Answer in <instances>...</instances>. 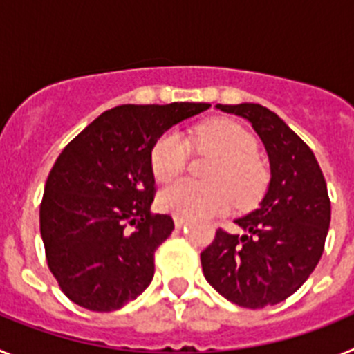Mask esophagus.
Listing matches in <instances>:
<instances>
[{
	"label": "esophagus",
	"mask_w": 354,
	"mask_h": 354,
	"mask_svg": "<svg viewBox=\"0 0 354 354\" xmlns=\"http://www.w3.org/2000/svg\"><path fill=\"white\" fill-rule=\"evenodd\" d=\"M174 223H175V227L180 228L186 225V220H184V218H179V216H174Z\"/></svg>",
	"instance_id": "esophagus-1"
}]
</instances>
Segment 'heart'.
Returning <instances> with one entry per match:
<instances>
[{
    "label": "heart",
    "instance_id": "1",
    "mask_svg": "<svg viewBox=\"0 0 354 354\" xmlns=\"http://www.w3.org/2000/svg\"><path fill=\"white\" fill-rule=\"evenodd\" d=\"M200 149L220 156L211 174L212 186L180 180L159 193V207L186 220H207L225 214L234 204H253L264 187V170L255 159L257 142L243 126L232 120H214L192 134ZM187 142L177 131H168L154 143L150 168L158 183L180 175L187 162Z\"/></svg>",
    "mask_w": 354,
    "mask_h": 354
}]
</instances>
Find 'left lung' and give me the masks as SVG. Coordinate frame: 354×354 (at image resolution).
<instances>
[{"label": "left lung", "mask_w": 354, "mask_h": 354, "mask_svg": "<svg viewBox=\"0 0 354 354\" xmlns=\"http://www.w3.org/2000/svg\"><path fill=\"white\" fill-rule=\"evenodd\" d=\"M216 108L252 124L271 179L259 207L236 220L245 234L218 228L200 253L204 277L239 306L277 305L305 283L323 255L331 218L326 180L310 147L271 109L253 102Z\"/></svg>", "instance_id": "left-lung-1"}]
</instances>
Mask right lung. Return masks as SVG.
<instances>
[{
	"label": "right lung",
	"instance_id": "add662e5",
	"mask_svg": "<svg viewBox=\"0 0 354 354\" xmlns=\"http://www.w3.org/2000/svg\"><path fill=\"white\" fill-rule=\"evenodd\" d=\"M207 102L122 104L72 140L51 168L40 204V236L56 282L71 301L118 310L149 287L154 252L174 230L152 214L154 143Z\"/></svg>",
	"mask_w": 354,
	"mask_h": 354
}]
</instances>
